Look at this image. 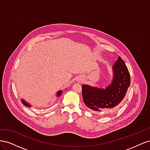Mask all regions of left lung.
<instances>
[{"label": "left lung", "mask_w": 150, "mask_h": 150, "mask_svg": "<svg viewBox=\"0 0 150 150\" xmlns=\"http://www.w3.org/2000/svg\"><path fill=\"white\" fill-rule=\"evenodd\" d=\"M112 79L105 88L82 86L86 106L100 115L111 114L121 104L130 85V74L125 62L119 56L112 67Z\"/></svg>", "instance_id": "1"}]
</instances>
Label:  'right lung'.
I'll list each match as a JSON object with an SVG mask.
<instances>
[{"label":"right lung","instance_id":"1","mask_svg":"<svg viewBox=\"0 0 150 150\" xmlns=\"http://www.w3.org/2000/svg\"><path fill=\"white\" fill-rule=\"evenodd\" d=\"M62 90L58 91L57 92V94H56V96L57 97H59L62 94ZM21 101H22V104H23L25 106H27V107H28V108H30L32 106L29 103H28V102H26L25 100H24L23 99H21Z\"/></svg>","mask_w":150,"mask_h":150}]
</instances>
